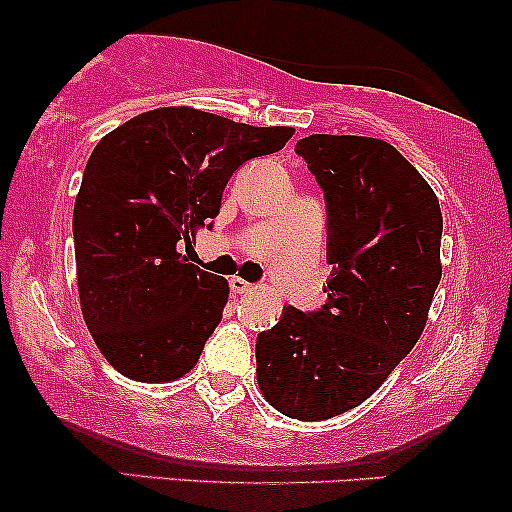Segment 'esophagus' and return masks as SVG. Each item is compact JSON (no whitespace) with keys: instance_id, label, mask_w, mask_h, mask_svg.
Instances as JSON below:
<instances>
[{"instance_id":"obj_1","label":"esophagus","mask_w":512,"mask_h":512,"mask_svg":"<svg viewBox=\"0 0 512 512\" xmlns=\"http://www.w3.org/2000/svg\"><path fill=\"white\" fill-rule=\"evenodd\" d=\"M231 291L233 293H248L252 291V284H248L245 279H240V276H233L231 279Z\"/></svg>"}]
</instances>
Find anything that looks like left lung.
Returning <instances> with one entry per match:
<instances>
[{"label": "left lung", "mask_w": 512, "mask_h": 512, "mask_svg": "<svg viewBox=\"0 0 512 512\" xmlns=\"http://www.w3.org/2000/svg\"><path fill=\"white\" fill-rule=\"evenodd\" d=\"M327 202V301L286 305L255 346L262 397L322 421L358 407L424 332L438 289L443 214L436 192L392 144L310 134L296 144Z\"/></svg>", "instance_id": "left-lung-1"}]
</instances>
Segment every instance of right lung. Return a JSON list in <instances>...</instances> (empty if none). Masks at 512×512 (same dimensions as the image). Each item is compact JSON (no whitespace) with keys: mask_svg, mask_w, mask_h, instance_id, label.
Masks as SVG:
<instances>
[{"mask_svg":"<svg viewBox=\"0 0 512 512\" xmlns=\"http://www.w3.org/2000/svg\"><path fill=\"white\" fill-rule=\"evenodd\" d=\"M293 132L173 105L96 144L74 202L76 284L88 332L117 373L170 383L195 368L228 281L178 245L219 216L233 170L284 149Z\"/></svg>","mask_w":512,"mask_h":512,"instance_id":"add662e5","label":"right lung"}]
</instances>
